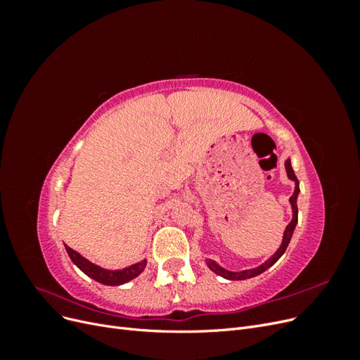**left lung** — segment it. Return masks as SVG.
Instances as JSON below:
<instances>
[{"label":"left lung","instance_id":"left-lung-1","mask_svg":"<svg viewBox=\"0 0 360 360\" xmlns=\"http://www.w3.org/2000/svg\"><path fill=\"white\" fill-rule=\"evenodd\" d=\"M285 169H287V174H288V177L291 179V180H294L296 181V188H294V192H292V195L290 197V202H291V207H292V219H291V222L287 225V228H285V233H284V240H282V245H281V248L278 249V252L271 257L270 259H267L264 264H261L259 267H257V269H250V270H243V271H228V270H225V269H222L221 266H217L214 261H207V264H209V267H210V270H213L216 275H219V276H224V278H226V279H231V281H242V279H248V278H254V276H257V275H259V274H263L264 270H267L270 266H274L276 261L282 257V254L285 252V249H287V246H288V243H290V240H291V236H292V231H294V228H296V224H297V195H299V180H297V177H296V174H294V171H292V168H291V162H290V159H287V162H285Z\"/></svg>","mask_w":360,"mask_h":360}]
</instances>
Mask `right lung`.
Instances as JSON below:
<instances>
[{
	"label": "right lung",
	"instance_id": "1",
	"mask_svg": "<svg viewBox=\"0 0 360 360\" xmlns=\"http://www.w3.org/2000/svg\"><path fill=\"white\" fill-rule=\"evenodd\" d=\"M66 250H68L70 259L84 271L85 275H89L94 281L101 282V284H105V285L124 284V282L136 278L141 271L146 269V264H147V261L143 259L141 263H136V264L126 267L123 270H106V269H102L99 266L90 263L89 259H85L82 255H79L76 250H73L69 246H66Z\"/></svg>",
	"mask_w": 360,
	"mask_h": 360
}]
</instances>
